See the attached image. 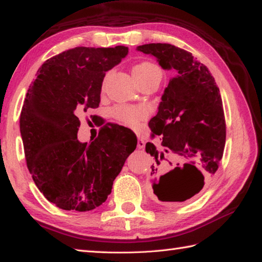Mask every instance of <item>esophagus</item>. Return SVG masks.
Wrapping results in <instances>:
<instances>
[{"instance_id":"esophagus-1","label":"esophagus","mask_w":262,"mask_h":262,"mask_svg":"<svg viewBox=\"0 0 262 262\" xmlns=\"http://www.w3.org/2000/svg\"><path fill=\"white\" fill-rule=\"evenodd\" d=\"M145 147V142H144L142 138H138V142H137V148H140V149H142V148H144Z\"/></svg>"}]
</instances>
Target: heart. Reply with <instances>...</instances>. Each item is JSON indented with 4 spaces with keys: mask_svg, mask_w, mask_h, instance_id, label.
Returning <instances> with one entry per match:
<instances>
[{
    "mask_svg": "<svg viewBox=\"0 0 262 262\" xmlns=\"http://www.w3.org/2000/svg\"><path fill=\"white\" fill-rule=\"evenodd\" d=\"M154 74H161V71L157 65L151 62H142L133 69V76L136 82L147 79ZM113 114L121 124L128 127L135 128L145 118L147 113L142 107H132V105H118L113 110Z\"/></svg>",
    "mask_w": 262,
    "mask_h": 262,
    "instance_id": "b5f03b06",
    "label": "heart"
}]
</instances>
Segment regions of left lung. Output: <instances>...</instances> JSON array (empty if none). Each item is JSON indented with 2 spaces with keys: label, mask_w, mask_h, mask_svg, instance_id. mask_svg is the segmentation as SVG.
Returning <instances> with one entry per match:
<instances>
[{
  "label": "left lung",
  "mask_w": 262,
  "mask_h": 262,
  "mask_svg": "<svg viewBox=\"0 0 262 262\" xmlns=\"http://www.w3.org/2000/svg\"><path fill=\"white\" fill-rule=\"evenodd\" d=\"M136 51L157 58L172 77L149 120L154 134L163 136L159 152L152 143L146 152L154 157L152 188L160 202L180 204L202 190L223 157L226 127L223 103L214 77L204 64L170 43H146ZM168 152L176 164L165 158Z\"/></svg>",
  "instance_id": "obj_1"
}]
</instances>
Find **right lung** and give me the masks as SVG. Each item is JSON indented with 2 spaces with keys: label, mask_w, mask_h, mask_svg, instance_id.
<instances>
[{
  "label": "right lung",
  "mask_w": 262,
  "mask_h": 262,
  "mask_svg": "<svg viewBox=\"0 0 262 262\" xmlns=\"http://www.w3.org/2000/svg\"><path fill=\"white\" fill-rule=\"evenodd\" d=\"M128 54L125 46L75 47L37 71L20 115L27 166L48 202L65 210L99 207L111 193L136 136L128 128L103 126L90 143L77 140L79 115L98 108L103 77Z\"/></svg>",
  "instance_id": "add662e5"
}]
</instances>
